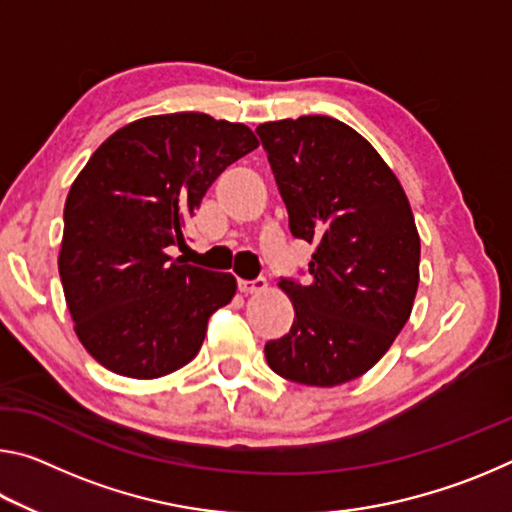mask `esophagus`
<instances>
[{"instance_id": "obj_1", "label": "esophagus", "mask_w": 512, "mask_h": 512, "mask_svg": "<svg viewBox=\"0 0 512 512\" xmlns=\"http://www.w3.org/2000/svg\"><path fill=\"white\" fill-rule=\"evenodd\" d=\"M266 289H268L266 280H253V282L239 280V291L246 293V296H253V293H264Z\"/></svg>"}]
</instances>
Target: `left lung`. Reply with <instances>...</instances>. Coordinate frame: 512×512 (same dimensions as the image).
<instances>
[{
  "mask_svg": "<svg viewBox=\"0 0 512 512\" xmlns=\"http://www.w3.org/2000/svg\"><path fill=\"white\" fill-rule=\"evenodd\" d=\"M257 135L289 212L291 235L316 246L287 336L268 341L273 372L332 388L375 366L411 316L420 235L400 180L366 137L325 115L266 121Z\"/></svg>",
  "mask_w": 512,
  "mask_h": 512,
  "instance_id": "left-lung-1",
  "label": "left lung"
}]
</instances>
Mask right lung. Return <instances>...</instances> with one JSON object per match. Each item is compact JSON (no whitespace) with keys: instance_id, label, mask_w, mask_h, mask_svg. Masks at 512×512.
I'll return each mask as SVG.
<instances>
[{"instance_id":"add662e5","label":"right lung","mask_w":512,"mask_h":512,"mask_svg":"<svg viewBox=\"0 0 512 512\" xmlns=\"http://www.w3.org/2000/svg\"><path fill=\"white\" fill-rule=\"evenodd\" d=\"M257 146L246 124L153 115L112 133L76 176L58 271L74 332L103 368L158 379L201 350L207 318L235 298L237 280L169 248L185 244L187 219L219 173Z\"/></svg>"}]
</instances>
